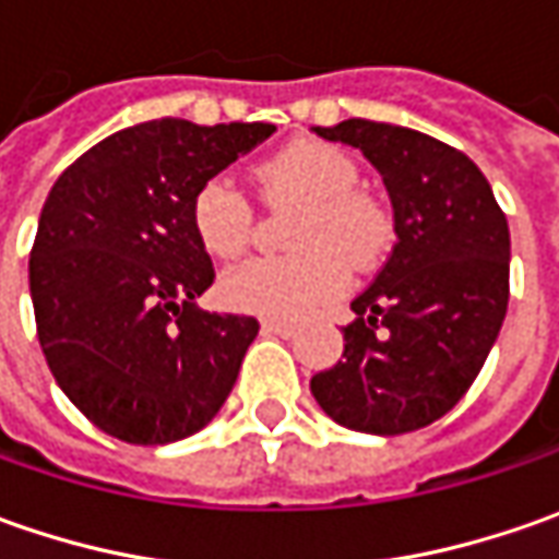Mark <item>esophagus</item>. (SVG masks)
Returning a JSON list of instances; mask_svg holds the SVG:
<instances>
[{
    "mask_svg": "<svg viewBox=\"0 0 559 559\" xmlns=\"http://www.w3.org/2000/svg\"><path fill=\"white\" fill-rule=\"evenodd\" d=\"M261 333L289 338V335L295 333V326H292V323H283V320H264V323H261Z\"/></svg>",
    "mask_w": 559,
    "mask_h": 559,
    "instance_id": "esophagus-1",
    "label": "esophagus"
}]
</instances>
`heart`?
Wrapping results in <instances>:
<instances>
[{"label": "heart", "mask_w": 559, "mask_h": 559, "mask_svg": "<svg viewBox=\"0 0 559 559\" xmlns=\"http://www.w3.org/2000/svg\"><path fill=\"white\" fill-rule=\"evenodd\" d=\"M267 204H295L289 258H254L226 270L217 286L224 308L267 320H298L345 289V264L370 267L389 248L392 221L357 189L360 170L348 152L298 140L254 167ZM189 226L204 254L233 261L251 239V207L226 177L204 180L189 202Z\"/></svg>", "instance_id": "1"}]
</instances>
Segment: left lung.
I'll use <instances>...</instances> for the list:
<instances>
[{"instance_id":"obj_1","label":"left lung","mask_w":559,"mask_h":559,"mask_svg":"<svg viewBox=\"0 0 559 559\" xmlns=\"http://www.w3.org/2000/svg\"><path fill=\"white\" fill-rule=\"evenodd\" d=\"M317 136L360 148L385 183L397 242L352 301L345 352L311 379L338 426L401 436L444 417L473 385L510 298V229L483 170L419 130L342 120Z\"/></svg>"}]
</instances>
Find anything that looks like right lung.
<instances>
[{
    "instance_id": "1",
    "label": "right lung",
    "mask_w": 559,
    "mask_h": 559,
    "mask_svg": "<svg viewBox=\"0 0 559 559\" xmlns=\"http://www.w3.org/2000/svg\"><path fill=\"white\" fill-rule=\"evenodd\" d=\"M273 130L145 120L55 180L31 251L36 333L55 382L102 432L130 444L180 441L233 392L258 320L199 308L214 267L189 202Z\"/></svg>"
}]
</instances>
